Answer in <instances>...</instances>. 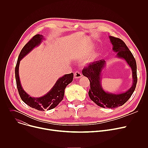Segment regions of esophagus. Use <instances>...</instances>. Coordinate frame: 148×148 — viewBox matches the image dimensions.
Here are the masks:
<instances>
[{
	"instance_id": "1",
	"label": "esophagus",
	"mask_w": 148,
	"mask_h": 148,
	"mask_svg": "<svg viewBox=\"0 0 148 148\" xmlns=\"http://www.w3.org/2000/svg\"><path fill=\"white\" fill-rule=\"evenodd\" d=\"M74 78H75V79H78V78H81V77H82V74H81V73L79 72V71H75V73H74Z\"/></svg>"
}]
</instances>
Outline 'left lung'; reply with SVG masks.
Returning <instances> with one entry per match:
<instances>
[{
  "instance_id": "obj_1",
  "label": "left lung",
  "mask_w": 148,
  "mask_h": 148,
  "mask_svg": "<svg viewBox=\"0 0 148 148\" xmlns=\"http://www.w3.org/2000/svg\"><path fill=\"white\" fill-rule=\"evenodd\" d=\"M112 45V50L117 53L116 57L124 59L131 67L132 71L133 84L132 87L125 92L121 94H112L105 92L102 88L101 84V73L105 66L103 60L95 61L87 67L84 68L82 73L87 77L90 82L88 95L90 99L98 106L102 108H115L122 106L127 101L134 92L137 83L136 62V60L126 44L120 38L110 36Z\"/></svg>"
}]
</instances>
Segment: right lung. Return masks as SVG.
<instances>
[{
  "label": "right lung",
  "instance_id": "1",
  "mask_svg": "<svg viewBox=\"0 0 148 148\" xmlns=\"http://www.w3.org/2000/svg\"><path fill=\"white\" fill-rule=\"evenodd\" d=\"M43 39V36L40 34H36L33 36L21 50L15 67L16 85L21 99L29 107L38 111L50 110L57 107L64 98V90L67 86L73 81L74 75L73 73H71L58 78L51 90L47 94L41 97H32L24 91L20 84L18 75L20 61L35 47L38 46Z\"/></svg>",
  "mask_w": 148,
  "mask_h": 148
}]
</instances>
